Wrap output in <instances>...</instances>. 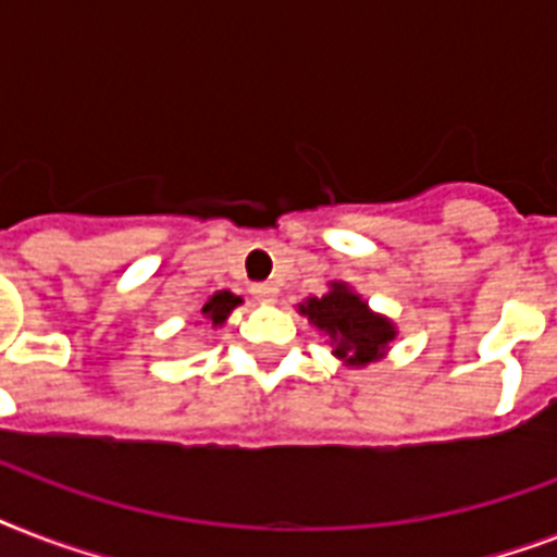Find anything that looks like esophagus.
<instances>
[{
	"label": "esophagus",
	"mask_w": 557,
	"mask_h": 557,
	"mask_svg": "<svg viewBox=\"0 0 557 557\" xmlns=\"http://www.w3.org/2000/svg\"><path fill=\"white\" fill-rule=\"evenodd\" d=\"M251 292H253V297H257V300H265V304L277 300V286H274V283H257Z\"/></svg>",
	"instance_id": "esophagus-1"
}]
</instances>
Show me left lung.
Listing matches in <instances>:
<instances>
[{
	"mask_svg": "<svg viewBox=\"0 0 557 557\" xmlns=\"http://www.w3.org/2000/svg\"><path fill=\"white\" fill-rule=\"evenodd\" d=\"M300 312L309 314L314 326L330 332L335 356L349 358V364H367L379 358L396 335L389 321L372 314L364 300L352 295L344 283H335L330 295L306 300Z\"/></svg>",
	"mask_w": 557,
	"mask_h": 557,
	"instance_id": "left-lung-1",
	"label": "left lung"
}]
</instances>
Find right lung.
I'll return each mask as SVG.
<instances>
[{"mask_svg": "<svg viewBox=\"0 0 557 557\" xmlns=\"http://www.w3.org/2000/svg\"><path fill=\"white\" fill-rule=\"evenodd\" d=\"M236 304H239V297L236 295H231V292H216V295L210 297L208 304L201 306V314H208L210 321H213V326H216V323L225 321Z\"/></svg>", "mask_w": 557, "mask_h": 557, "instance_id": "add662e5", "label": "right lung"}]
</instances>
